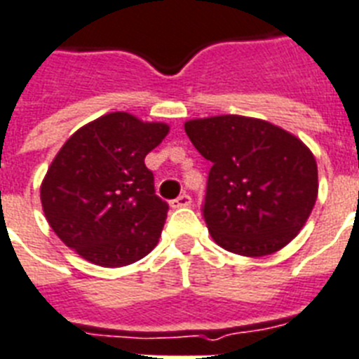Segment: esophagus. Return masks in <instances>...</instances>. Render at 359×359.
<instances>
[{"instance_id": "34e87169", "label": "esophagus", "mask_w": 359, "mask_h": 359, "mask_svg": "<svg viewBox=\"0 0 359 359\" xmlns=\"http://www.w3.org/2000/svg\"><path fill=\"white\" fill-rule=\"evenodd\" d=\"M170 205H171V208H182V206H189L191 205V197H189L188 194H182V195H179L177 199L171 201Z\"/></svg>"}]
</instances>
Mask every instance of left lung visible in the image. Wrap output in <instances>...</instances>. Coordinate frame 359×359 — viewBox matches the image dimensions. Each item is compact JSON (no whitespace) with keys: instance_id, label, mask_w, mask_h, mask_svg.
Returning a JSON list of instances; mask_svg holds the SVG:
<instances>
[{"instance_id":"1","label":"left lung","mask_w":359,"mask_h":359,"mask_svg":"<svg viewBox=\"0 0 359 359\" xmlns=\"http://www.w3.org/2000/svg\"><path fill=\"white\" fill-rule=\"evenodd\" d=\"M184 130L212 162L203 217L217 245L258 258L301 232L319 180L316 156L295 134L236 114L189 119Z\"/></svg>"}]
</instances>
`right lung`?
<instances>
[{
  "instance_id": "add662e5",
  "label": "right lung",
  "mask_w": 359,
  "mask_h": 359,
  "mask_svg": "<svg viewBox=\"0 0 359 359\" xmlns=\"http://www.w3.org/2000/svg\"><path fill=\"white\" fill-rule=\"evenodd\" d=\"M168 133V123L110 112L66 140L40 186L43 215L64 245L101 267L149 255L168 203L154 195L144 160Z\"/></svg>"
}]
</instances>
